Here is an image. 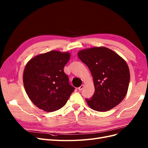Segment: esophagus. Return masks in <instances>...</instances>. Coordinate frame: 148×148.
<instances>
[{
	"label": "esophagus",
	"instance_id": "34e87169",
	"mask_svg": "<svg viewBox=\"0 0 148 148\" xmlns=\"http://www.w3.org/2000/svg\"><path fill=\"white\" fill-rule=\"evenodd\" d=\"M83 87H84V85H82V86H80L78 88V90H79V91L82 90V89L83 88Z\"/></svg>",
	"mask_w": 148,
	"mask_h": 148
}]
</instances>
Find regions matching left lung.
I'll list each match as a JSON object with an SVG mask.
<instances>
[{
	"instance_id": "obj_1",
	"label": "left lung",
	"mask_w": 148,
	"mask_h": 148,
	"mask_svg": "<svg viewBox=\"0 0 148 148\" xmlns=\"http://www.w3.org/2000/svg\"><path fill=\"white\" fill-rule=\"evenodd\" d=\"M78 56L90 70L95 85V94L86 99L89 107L106 112L119 104L127 95L130 78L127 62L105 47L83 49Z\"/></svg>"
}]
</instances>
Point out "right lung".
Here are the masks:
<instances>
[{
  "label": "right lung",
  "mask_w": 148,
  "mask_h": 148,
  "mask_svg": "<svg viewBox=\"0 0 148 148\" xmlns=\"http://www.w3.org/2000/svg\"><path fill=\"white\" fill-rule=\"evenodd\" d=\"M69 52L52 51L32 58L26 64L23 80L29 99L39 109L51 112L64 107L74 91L64 71Z\"/></svg>",
  "instance_id": "obj_1"
}]
</instances>
